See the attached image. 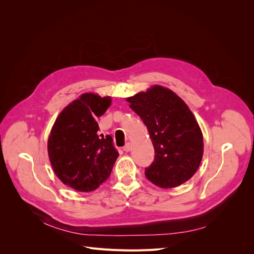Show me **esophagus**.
Returning a JSON list of instances; mask_svg holds the SVG:
<instances>
[{
	"label": "esophagus",
	"mask_w": 254,
	"mask_h": 254,
	"mask_svg": "<svg viewBox=\"0 0 254 254\" xmlns=\"http://www.w3.org/2000/svg\"><path fill=\"white\" fill-rule=\"evenodd\" d=\"M123 150H124L125 152H128V151L131 150V144L127 143V144L124 146V147H123Z\"/></svg>",
	"instance_id": "esophagus-1"
}]
</instances>
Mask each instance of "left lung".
<instances>
[{
    "label": "left lung",
    "mask_w": 254,
    "mask_h": 254,
    "mask_svg": "<svg viewBox=\"0 0 254 254\" xmlns=\"http://www.w3.org/2000/svg\"><path fill=\"white\" fill-rule=\"evenodd\" d=\"M127 102L147 127L155 148L145 176L162 189L179 187L194 176L203 153L202 132L187 104L173 91L155 86Z\"/></svg>",
    "instance_id": "obj_1"
}]
</instances>
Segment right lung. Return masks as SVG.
Returning a JSON list of instances; mask_svg holds the SVG:
<instances>
[{"mask_svg":"<svg viewBox=\"0 0 254 254\" xmlns=\"http://www.w3.org/2000/svg\"><path fill=\"white\" fill-rule=\"evenodd\" d=\"M111 105L109 96L84 93L61 111L49 137L51 164L65 186L92 191L109 178L119 152L112 136L98 135L95 118Z\"/></svg>","mask_w":254,"mask_h":254,"instance_id":"1","label":"right lung"}]
</instances>
